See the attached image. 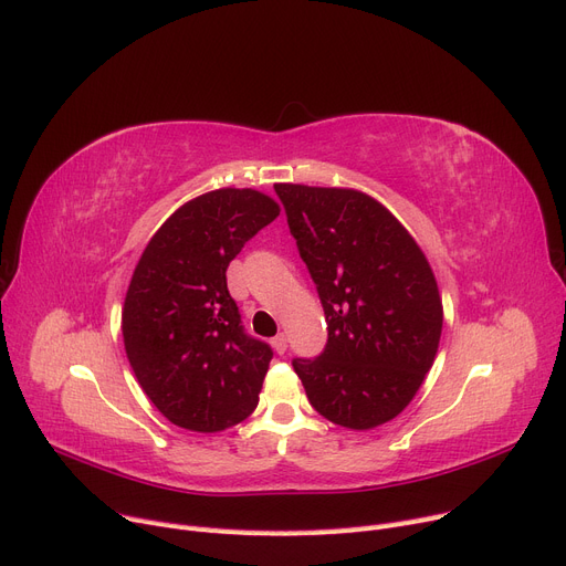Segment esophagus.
I'll list each match as a JSON object with an SVG mask.
<instances>
[{
  "label": "esophagus",
  "instance_id": "esophagus-1",
  "mask_svg": "<svg viewBox=\"0 0 566 566\" xmlns=\"http://www.w3.org/2000/svg\"><path fill=\"white\" fill-rule=\"evenodd\" d=\"M273 347H275L277 354H284V352H286V335H284V333H277V335L273 337Z\"/></svg>",
  "mask_w": 566,
  "mask_h": 566
}]
</instances>
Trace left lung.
I'll use <instances>...</instances> for the list:
<instances>
[{"label":"left lung","mask_w":566,"mask_h":566,"mask_svg":"<svg viewBox=\"0 0 566 566\" xmlns=\"http://www.w3.org/2000/svg\"><path fill=\"white\" fill-rule=\"evenodd\" d=\"M275 191L328 324L322 354L293 358L310 405L352 430L396 419L432 367L444 322L426 254L363 191L307 185H275Z\"/></svg>","instance_id":"left-lung-1"}]
</instances>
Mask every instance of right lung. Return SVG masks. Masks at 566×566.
Wrapping results in <instances>:
<instances>
[{"instance_id":"1","label":"right lung","mask_w":566,"mask_h":566,"mask_svg":"<svg viewBox=\"0 0 566 566\" xmlns=\"http://www.w3.org/2000/svg\"><path fill=\"white\" fill-rule=\"evenodd\" d=\"M280 214L254 189H214L170 214L147 242L122 310L127 358L170 423L227 430L259 405L270 344L244 333L227 268Z\"/></svg>"}]
</instances>
